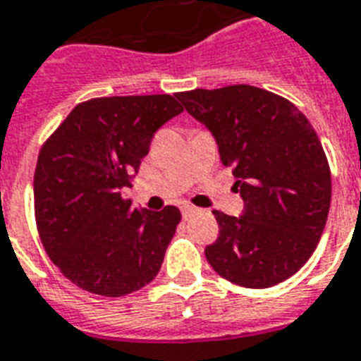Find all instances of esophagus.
Instances as JSON below:
<instances>
[{
	"instance_id": "34e87169",
	"label": "esophagus",
	"mask_w": 361,
	"mask_h": 361,
	"mask_svg": "<svg viewBox=\"0 0 361 361\" xmlns=\"http://www.w3.org/2000/svg\"><path fill=\"white\" fill-rule=\"evenodd\" d=\"M180 209H183L184 219H190L192 215H196L197 213V207H194V205H183Z\"/></svg>"
}]
</instances>
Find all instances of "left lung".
I'll return each mask as SVG.
<instances>
[{
  "mask_svg": "<svg viewBox=\"0 0 361 361\" xmlns=\"http://www.w3.org/2000/svg\"><path fill=\"white\" fill-rule=\"evenodd\" d=\"M177 99L209 129L243 200L240 216L213 211L219 238L205 247L207 262L251 289L291 278L314 253L331 205L329 164L310 121L253 85L194 89Z\"/></svg>",
  "mask_w": 361,
  "mask_h": 361,
  "instance_id": "8db88e82",
  "label": "left lung"
}]
</instances>
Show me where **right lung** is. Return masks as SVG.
<instances>
[{"label": "right lung", "mask_w": 361, "mask_h": 361, "mask_svg": "<svg viewBox=\"0 0 361 361\" xmlns=\"http://www.w3.org/2000/svg\"><path fill=\"white\" fill-rule=\"evenodd\" d=\"M180 112L171 94L93 99L43 145L34 175L37 232L49 259L81 289L121 297L158 276L180 211L133 209L121 190L154 133Z\"/></svg>", "instance_id": "obj_1"}]
</instances>
